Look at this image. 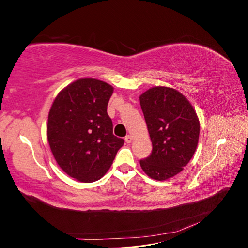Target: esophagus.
Returning a JSON list of instances; mask_svg holds the SVG:
<instances>
[{
  "mask_svg": "<svg viewBox=\"0 0 248 248\" xmlns=\"http://www.w3.org/2000/svg\"><path fill=\"white\" fill-rule=\"evenodd\" d=\"M132 140V136H130V134H128V136L125 137V141L127 142V144H129V142H131Z\"/></svg>",
  "mask_w": 248,
  "mask_h": 248,
  "instance_id": "34e87169",
  "label": "esophagus"
}]
</instances>
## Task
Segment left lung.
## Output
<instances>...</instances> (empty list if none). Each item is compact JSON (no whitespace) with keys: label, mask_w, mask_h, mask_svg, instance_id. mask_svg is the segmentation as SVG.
Wrapping results in <instances>:
<instances>
[{"label":"left lung","mask_w":248,"mask_h":248,"mask_svg":"<svg viewBox=\"0 0 248 248\" xmlns=\"http://www.w3.org/2000/svg\"><path fill=\"white\" fill-rule=\"evenodd\" d=\"M152 152L140 160L146 174L162 181L176 176L196 151L200 122L196 110L175 89L154 87L140 96Z\"/></svg>","instance_id":"left-lung-1"}]
</instances>
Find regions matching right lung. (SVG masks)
<instances>
[{
    "label": "right lung",
    "mask_w": 248,
    "mask_h": 248,
    "mask_svg": "<svg viewBox=\"0 0 248 248\" xmlns=\"http://www.w3.org/2000/svg\"><path fill=\"white\" fill-rule=\"evenodd\" d=\"M114 91L95 78H81L59 93L48 114L47 140L58 164L80 182L108 170L124 140L112 134L108 103Z\"/></svg>",
    "instance_id": "right-lung-1"
}]
</instances>
